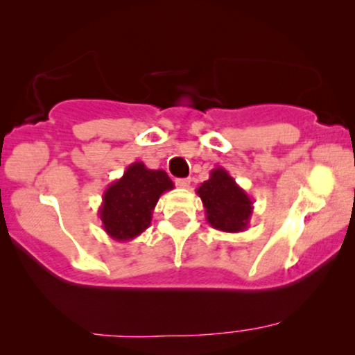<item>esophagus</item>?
Segmentation results:
<instances>
[{"label": "esophagus", "instance_id": "34e87169", "mask_svg": "<svg viewBox=\"0 0 355 355\" xmlns=\"http://www.w3.org/2000/svg\"><path fill=\"white\" fill-rule=\"evenodd\" d=\"M189 183H191V178H177L175 180V184L178 188H188Z\"/></svg>", "mask_w": 355, "mask_h": 355}]
</instances>
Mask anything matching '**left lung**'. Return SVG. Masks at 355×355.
<instances>
[{
	"instance_id": "8db88e82",
	"label": "left lung",
	"mask_w": 355,
	"mask_h": 355,
	"mask_svg": "<svg viewBox=\"0 0 355 355\" xmlns=\"http://www.w3.org/2000/svg\"><path fill=\"white\" fill-rule=\"evenodd\" d=\"M206 209L209 225L225 233H239L249 227L252 199L223 167L209 173V180L196 189Z\"/></svg>"
}]
</instances>
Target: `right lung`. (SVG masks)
I'll list each match as a JSON object with an SVG mask.
<instances>
[{
	"label": "right lung",
	"instance_id": "1",
	"mask_svg": "<svg viewBox=\"0 0 355 355\" xmlns=\"http://www.w3.org/2000/svg\"><path fill=\"white\" fill-rule=\"evenodd\" d=\"M168 189H173V182L164 171H153L139 161L130 164L103 194L98 216L104 232L116 241L139 236L151 225L154 207Z\"/></svg>",
	"mask_w": 355,
	"mask_h": 355
}]
</instances>
